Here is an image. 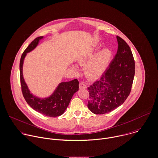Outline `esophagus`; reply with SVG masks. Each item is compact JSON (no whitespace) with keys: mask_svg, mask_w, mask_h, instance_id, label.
Wrapping results in <instances>:
<instances>
[{"mask_svg":"<svg viewBox=\"0 0 158 158\" xmlns=\"http://www.w3.org/2000/svg\"><path fill=\"white\" fill-rule=\"evenodd\" d=\"M79 87H80V89H85V88H86V86L83 83H82V82L80 83Z\"/></svg>","mask_w":158,"mask_h":158,"instance_id":"34e87169","label":"esophagus"}]
</instances>
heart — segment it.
<instances>
[{
    "label": "heart",
    "instance_id": "1",
    "mask_svg": "<svg viewBox=\"0 0 158 158\" xmlns=\"http://www.w3.org/2000/svg\"><path fill=\"white\" fill-rule=\"evenodd\" d=\"M98 47H93L89 52L80 56L78 59L80 62L85 63L89 58L91 57ZM112 51L107 47L103 48L96 53L93 58L85 65L84 70L85 73L89 77L98 78L105 72L112 59Z\"/></svg>",
    "mask_w": 158,
    "mask_h": 158
}]
</instances>
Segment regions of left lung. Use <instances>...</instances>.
Wrapping results in <instances>:
<instances>
[{
    "mask_svg": "<svg viewBox=\"0 0 158 158\" xmlns=\"http://www.w3.org/2000/svg\"><path fill=\"white\" fill-rule=\"evenodd\" d=\"M114 58L101 78L88 88V107L94 114L109 113L122 105L129 95L135 75V62L130 47L117 36Z\"/></svg>",
    "mask_w": 158,
    "mask_h": 158,
    "instance_id": "1",
    "label": "left lung"
}]
</instances>
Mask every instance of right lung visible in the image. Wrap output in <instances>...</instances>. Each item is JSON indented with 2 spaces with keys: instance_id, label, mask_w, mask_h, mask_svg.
I'll return each instance as SVG.
<instances>
[{
  "instance_id": "right-lung-1",
  "label": "right lung",
  "mask_w": 158,
  "mask_h": 158,
  "mask_svg": "<svg viewBox=\"0 0 158 158\" xmlns=\"http://www.w3.org/2000/svg\"><path fill=\"white\" fill-rule=\"evenodd\" d=\"M44 38V36L36 38L31 43L21 56L19 64L21 85L23 95L26 101L34 110L47 116L56 117L64 113L72 96L78 91L79 82L77 79L61 82L59 83L53 93L47 98H39L31 93L23 77L24 60L27 54L34 50Z\"/></svg>"
}]
</instances>
